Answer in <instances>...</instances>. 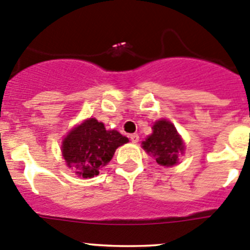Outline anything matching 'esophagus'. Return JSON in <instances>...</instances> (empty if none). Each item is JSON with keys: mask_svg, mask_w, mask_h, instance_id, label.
<instances>
[{"mask_svg": "<svg viewBox=\"0 0 250 250\" xmlns=\"http://www.w3.org/2000/svg\"><path fill=\"white\" fill-rule=\"evenodd\" d=\"M129 138H130V141H132V143H134V144L139 141V135H138V134H130Z\"/></svg>", "mask_w": 250, "mask_h": 250, "instance_id": "1", "label": "esophagus"}]
</instances>
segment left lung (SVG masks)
<instances>
[{
	"instance_id": "8db88e82",
	"label": "left lung",
	"mask_w": 250,
	"mask_h": 250,
	"mask_svg": "<svg viewBox=\"0 0 250 250\" xmlns=\"http://www.w3.org/2000/svg\"><path fill=\"white\" fill-rule=\"evenodd\" d=\"M143 148L163 167H172L179 162L184 153V141L176 132L173 123L167 120L155 122L152 134L143 141Z\"/></svg>"
}]
</instances>
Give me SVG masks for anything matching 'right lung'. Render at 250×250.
Here are the masks:
<instances>
[{"mask_svg": "<svg viewBox=\"0 0 250 250\" xmlns=\"http://www.w3.org/2000/svg\"><path fill=\"white\" fill-rule=\"evenodd\" d=\"M128 141V138L117 130H106L104 123L89 118L65 137L62 145V157L77 175L93 178L110 162L116 148Z\"/></svg>", "mask_w": 250, "mask_h": 250, "instance_id": "add662e5", "label": "right lung"}]
</instances>
